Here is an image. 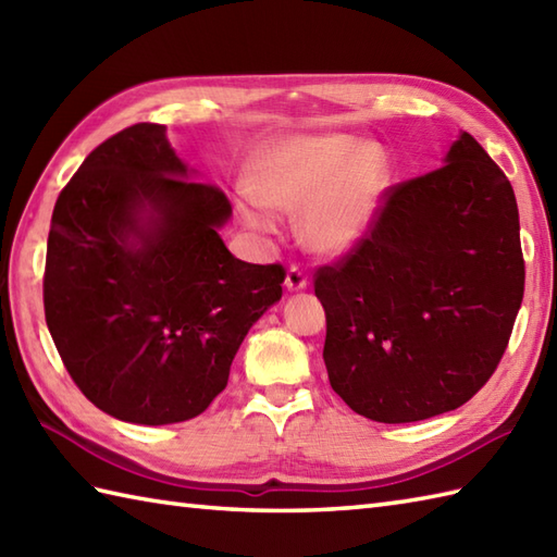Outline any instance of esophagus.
I'll return each mask as SVG.
<instances>
[{
    "label": "esophagus",
    "mask_w": 557,
    "mask_h": 557,
    "mask_svg": "<svg viewBox=\"0 0 557 557\" xmlns=\"http://www.w3.org/2000/svg\"><path fill=\"white\" fill-rule=\"evenodd\" d=\"M306 285H309V277L304 275V270L297 268V265H292V268L287 270L285 287H287L289 292H301V289H306Z\"/></svg>",
    "instance_id": "esophagus-1"
}]
</instances>
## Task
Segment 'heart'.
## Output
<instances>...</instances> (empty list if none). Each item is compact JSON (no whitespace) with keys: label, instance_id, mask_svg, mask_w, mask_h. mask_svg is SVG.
Here are the masks:
<instances>
[{"label":"heart","instance_id":"obj_1","mask_svg":"<svg viewBox=\"0 0 557 557\" xmlns=\"http://www.w3.org/2000/svg\"><path fill=\"white\" fill-rule=\"evenodd\" d=\"M389 188L385 156L345 134L289 136L277 140L258 160L253 196H242L236 210L246 227L275 230L271 210L301 212L299 230L306 246L339 256L371 232Z\"/></svg>","mask_w":557,"mask_h":557}]
</instances>
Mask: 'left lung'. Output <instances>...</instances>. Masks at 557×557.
Wrapping results in <instances>:
<instances>
[{"instance_id":"8db88e82","label":"left lung","mask_w":557,"mask_h":557,"mask_svg":"<svg viewBox=\"0 0 557 557\" xmlns=\"http://www.w3.org/2000/svg\"><path fill=\"white\" fill-rule=\"evenodd\" d=\"M313 287L330 385L354 411L411 423L461 407L498 369L524 297L512 184L461 132L441 170L387 188Z\"/></svg>"}]
</instances>
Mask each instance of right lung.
I'll use <instances>...</instances> for the list:
<instances>
[{
  "label": "right lung",
  "instance_id": "right-lung-1",
  "mask_svg": "<svg viewBox=\"0 0 557 557\" xmlns=\"http://www.w3.org/2000/svg\"><path fill=\"white\" fill-rule=\"evenodd\" d=\"M232 206L191 182L160 124H134L59 194L45 321L69 375L110 417L164 425L203 413L246 333L282 297L285 268L234 258Z\"/></svg>",
  "mask_w": 557,
  "mask_h": 557
}]
</instances>
